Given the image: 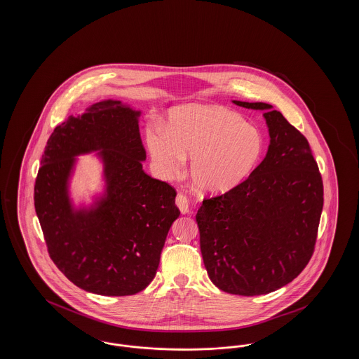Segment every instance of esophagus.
<instances>
[{"instance_id": "1", "label": "esophagus", "mask_w": 359, "mask_h": 359, "mask_svg": "<svg viewBox=\"0 0 359 359\" xmlns=\"http://www.w3.org/2000/svg\"><path fill=\"white\" fill-rule=\"evenodd\" d=\"M176 205L179 207L182 214H188L189 212V202H188V198L186 195L179 194L176 196Z\"/></svg>"}]
</instances>
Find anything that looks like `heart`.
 <instances>
[{"mask_svg":"<svg viewBox=\"0 0 359 359\" xmlns=\"http://www.w3.org/2000/svg\"><path fill=\"white\" fill-rule=\"evenodd\" d=\"M147 145L157 173L180 175L189 160L194 186L205 194H224L256 170L264 138L238 113L218 104H187L172 110L168 126L151 129Z\"/></svg>","mask_w":359,"mask_h":359,"instance_id":"obj_1","label":"heart"}]
</instances>
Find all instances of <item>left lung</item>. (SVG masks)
I'll return each instance as SVG.
<instances>
[{
  "label": "left lung",
  "mask_w": 359,
  "mask_h": 359,
  "mask_svg": "<svg viewBox=\"0 0 359 359\" xmlns=\"http://www.w3.org/2000/svg\"><path fill=\"white\" fill-rule=\"evenodd\" d=\"M265 158L238 187L198 210L201 252L210 280L227 293L266 294L287 285L313 253L323 210V182L307 138L264 102Z\"/></svg>",
  "instance_id": "obj_1"
}]
</instances>
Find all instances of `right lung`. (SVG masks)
<instances>
[{
    "mask_svg": "<svg viewBox=\"0 0 359 359\" xmlns=\"http://www.w3.org/2000/svg\"><path fill=\"white\" fill-rule=\"evenodd\" d=\"M140 110L114 100L94 103L57 125L34 184V210L48 253L76 287L102 296L145 290L156 276L172 223L176 191L142 170ZM97 151L103 192L73 205L69 180L82 154Z\"/></svg>",
    "mask_w": 359,
    "mask_h": 359,
    "instance_id": "right-lung-1",
    "label": "right lung"
}]
</instances>
